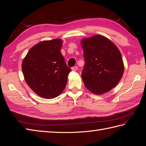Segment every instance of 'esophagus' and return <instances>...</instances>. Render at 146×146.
I'll return each instance as SVG.
<instances>
[{"mask_svg": "<svg viewBox=\"0 0 146 146\" xmlns=\"http://www.w3.org/2000/svg\"><path fill=\"white\" fill-rule=\"evenodd\" d=\"M71 70H72V71H76L77 70H78V66H73L71 68Z\"/></svg>", "mask_w": 146, "mask_h": 146, "instance_id": "esophagus-1", "label": "esophagus"}]
</instances>
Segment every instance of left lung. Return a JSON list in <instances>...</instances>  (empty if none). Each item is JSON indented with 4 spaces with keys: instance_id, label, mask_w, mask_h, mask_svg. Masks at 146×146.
<instances>
[{
    "instance_id": "left-lung-1",
    "label": "left lung",
    "mask_w": 146,
    "mask_h": 146,
    "mask_svg": "<svg viewBox=\"0 0 146 146\" xmlns=\"http://www.w3.org/2000/svg\"><path fill=\"white\" fill-rule=\"evenodd\" d=\"M85 65L82 78L90 92L102 94L118 84L124 71L121 53L113 43L102 35L82 40Z\"/></svg>"
}]
</instances>
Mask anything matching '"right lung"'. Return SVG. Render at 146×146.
Masks as SVG:
<instances>
[{
	"instance_id": "add662e5",
	"label": "right lung",
	"mask_w": 146,
	"mask_h": 146,
	"mask_svg": "<svg viewBox=\"0 0 146 146\" xmlns=\"http://www.w3.org/2000/svg\"><path fill=\"white\" fill-rule=\"evenodd\" d=\"M62 44L57 38L39 42L30 48L22 62L26 82L42 98H56L66 85L71 70L61 52Z\"/></svg>"
}]
</instances>
